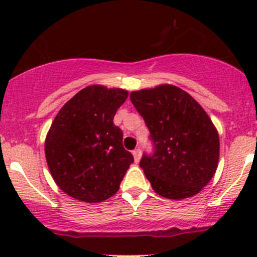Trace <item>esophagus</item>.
Returning <instances> with one entry per match:
<instances>
[{
	"mask_svg": "<svg viewBox=\"0 0 257 257\" xmlns=\"http://www.w3.org/2000/svg\"><path fill=\"white\" fill-rule=\"evenodd\" d=\"M133 157H134V162L139 163V160H141V157H142L141 149H136V150H134V152H133Z\"/></svg>",
	"mask_w": 257,
	"mask_h": 257,
	"instance_id": "34e87169",
	"label": "esophagus"
}]
</instances>
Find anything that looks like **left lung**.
<instances>
[{
    "mask_svg": "<svg viewBox=\"0 0 257 257\" xmlns=\"http://www.w3.org/2000/svg\"><path fill=\"white\" fill-rule=\"evenodd\" d=\"M131 100L143 116L154 144L141 168L160 196L173 200L200 193L219 163V134L200 104L172 84L134 90Z\"/></svg>",
    "mask_w": 257,
    "mask_h": 257,
    "instance_id": "1",
    "label": "left lung"
}]
</instances>
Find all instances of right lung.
I'll list each match as a JSON object with an SVG mask.
<instances>
[{"mask_svg": "<svg viewBox=\"0 0 257 257\" xmlns=\"http://www.w3.org/2000/svg\"><path fill=\"white\" fill-rule=\"evenodd\" d=\"M128 90L94 84L68 100L52 121L45 154L52 178L67 195L100 203L119 190L134 158L113 118Z\"/></svg>", "mask_w": 257, "mask_h": 257, "instance_id": "1", "label": "right lung"}]
</instances>
